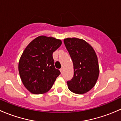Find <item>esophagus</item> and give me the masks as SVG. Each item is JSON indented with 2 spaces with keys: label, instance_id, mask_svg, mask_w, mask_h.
I'll list each match as a JSON object with an SVG mask.
<instances>
[{
  "label": "esophagus",
  "instance_id": "34e87169",
  "mask_svg": "<svg viewBox=\"0 0 121 121\" xmlns=\"http://www.w3.org/2000/svg\"><path fill=\"white\" fill-rule=\"evenodd\" d=\"M60 72H61V73H63V71H64V68H63V67H62V68H61V69H60Z\"/></svg>",
  "mask_w": 121,
  "mask_h": 121
}]
</instances>
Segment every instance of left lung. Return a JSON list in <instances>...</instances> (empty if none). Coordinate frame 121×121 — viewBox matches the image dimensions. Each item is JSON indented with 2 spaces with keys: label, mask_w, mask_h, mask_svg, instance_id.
<instances>
[{
  "label": "left lung",
  "mask_w": 121,
  "mask_h": 121,
  "mask_svg": "<svg viewBox=\"0 0 121 121\" xmlns=\"http://www.w3.org/2000/svg\"><path fill=\"white\" fill-rule=\"evenodd\" d=\"M64 43L74 67V77L67 82L68 88L74 93L83 94L95 86L98 78V57L92 46L83 39L67 38Z\"/></svg>",
  "instance_id": "1"
}]
</instances>
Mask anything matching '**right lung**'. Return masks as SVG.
<instances>
[{"label":"right lung","mask_w":121,"mask_h":121,"mask_svg":"<svg viewBox=\"0 0 121 121\" xmlns=\"http://www.w3.org/2000/svg\"><path fill=\"white\" fill-rule=\"evenodd\" d=\"M60 39L40 36L26 47L19 62L20 78L26 88L34 94L48 92L60 71L54 67L53 53L61 45Z\"/></svg>","instance_id":"add662e5"}]
</instances>
